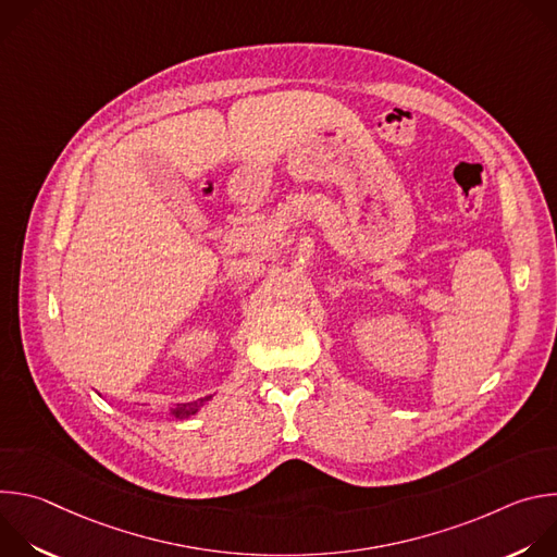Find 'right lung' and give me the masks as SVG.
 <instances>
[{"label":"right lung","mask_w":557,"mask_h":557,"mask_svg":"<svg viewBox=\"0 0 557 557\" xmlns=\"http://www.w3.org/2000/svg\"><path fill=\"white\" fill-rule=\"evenodd\" d=\"M211 399V396H205V399H198V401H194V404H183V406H176V408H172L170 410V414L174 417V419H189V417H194L207 401Z\"/></svg>","instance_id":"1"}]
</instances>
